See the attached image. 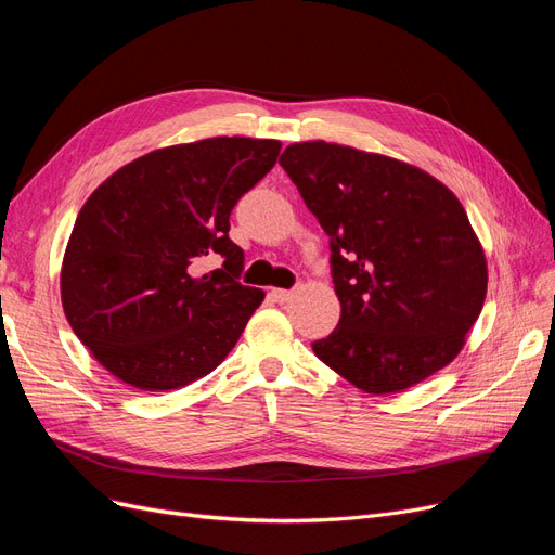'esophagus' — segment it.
Listing matches in <instances>:
<instances>
[{"instance_id":"obj_1","label":"esophagus","mask_w":555,"mask_h":555,"mask_svg":"<svg viewBox=\"0 0 555 555\" xmlns=\"http://www.w3.org/2000/svg\"><path fill=\"white\" fill-rule=\"evenodd\" d=\"M270 297H272L276 304H285V301H291L293 293H291V291H283V288H272V291H270Z\"/></svg>"}]
</instances>
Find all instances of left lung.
Wrapping results in <instances>:
<instances>
[{
  "label": "left lung",
  "instance_id": "8db88e82",
  "mask_svg": "<svg viewBox=\"0 0 555 555\" xmlns=\"http://www.w3.org/2000/svg\"><path fill=\"white\" fill-rule=\"evenodd\" d=\"M279 164L330 235L341 318L313 344L366 395H395L450 364L487 297V258L456 195L428 172L325 140Z\"/></svg>",
  "mask_w": 555,
  "mask_h": 555
}]
</instances>
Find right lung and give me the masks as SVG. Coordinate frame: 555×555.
Here are the masks:
<instances>
[{"mask_svg": "<svg viewBox=\"0 0 555 555\" xmlns=\"http://www.w3.org/2000/svg\"><path fill=\"white\" fill-rule=\"evenodd\" d=\"M279 140L207 138L154 150L82 205L62 262L70 330L117 380L191 385L235 348L264 293L242 285L230 211L276 164ZM219 259L217 271H207Z\"/></svg>", "mask_w": 555, "mask_h": 555, "instance_id": "1", "label": "right lung"}]
</instances>
